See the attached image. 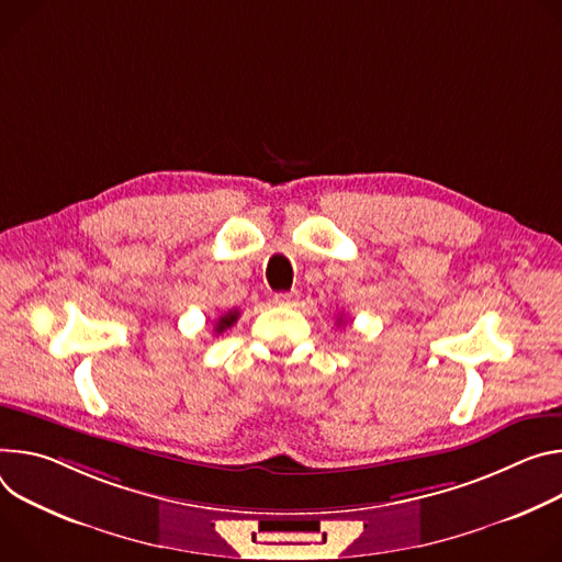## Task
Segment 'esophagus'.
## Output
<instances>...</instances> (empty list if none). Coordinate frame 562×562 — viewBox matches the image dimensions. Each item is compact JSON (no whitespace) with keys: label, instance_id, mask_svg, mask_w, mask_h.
Listing matches in <instances>:
<instances>
[{"label":"esophagus","instance_id":"esophagus-1","mask_svg":"<svg viewBox=\"0 0 562 562\" xmlns=\"http://www.w3.org/2000/svg\"><path fill=\"white\" fill-rule=\"evenodd\" d=\"M296 299H299L296 290H292V292H277L274 294V303H279V305H292Z\"/></svg>","mask_w":562,"mask_h":562}]
</instances>
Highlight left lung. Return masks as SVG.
Listing matches in <instances>:
<instances>
[{
	"label": "left lung",
	"mask_w": 562,
	"mask_h": 562,
	"mask_svg": "<svg viewBox=\"0 0 562 562\" xmlns=\"http://www.w3.org/2000/svg\"><path fill=\"white\" fill-rule=\"evenodd\" d=\"M337 322H339V324H341V317H339V319H337Z\"/></svg>",
	"instance_id": "8db88e82"
}]
</instances>
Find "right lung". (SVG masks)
<instances>
[{
    "label": "right lung",
    "instance_id": "obj_1",
    "mask_svg": "<svg viewBox=\"0 0 562 562\" xmlns=\"http://www.w3.org/2000/svg\"><path fill=\"white\" fill-rule=\"evenodd\" d=\"M238 310H229V313H225V315H221L218 319H216V328H214V333L216 335H223L227 328H232L234 324H236V319H238Z\"/></svg>",
    "mask_w": 562,
    "mask_h": 562
}]
</instances>
